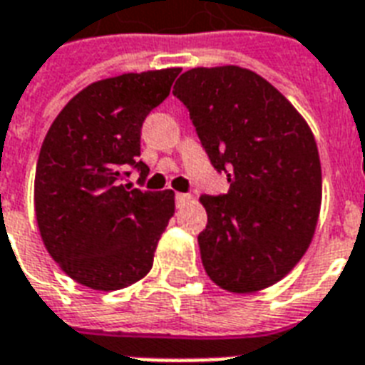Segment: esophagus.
<instances>
[{"mask_svg":"<svg viewBox=\"0 0 365 365\" xmlns=\"http://www.w3.org/2000/svg\"><path fill=\"white\" fill-rule=\"evenodd\" d=\"M174 199H176V205H183V202H189V200H191V195H189V193H176V195H174Z\"/></svg>","mask_w":365,"mask_h":365,"instance_id":"obj_1","label":"esophagus"}]
</instances>
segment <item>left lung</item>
<instances>
[{
  "mask_svg": "<svg viewBox=\"0 0 365 365\" xmlns=\"http://www.w3.org/2000/svg\"><path fill=\"white\" fill-rule=\"evenodd\" d=\"M172 94L212 166L227 174V193L200 197L206 274L235 294L278 282L317 227L322 170L311 128L271 83L237 66L185 71Z\"/></svg>",
  "mask_w": 365,
  "mask_h": 365,
  "instance_id": "left-lung-1",
  "label": "left lung"
}]
</instances>
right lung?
<instances>
[{
	"label": "right lung",
	"mask_w": 365,
	"mask_h": 365,
	"mask_svg": "<svg viewBox=\"0 0 365 365\" xmlns=\"http://www.w3.org/2000/svg\"><path fill=\"white\" fill-rule=\"evenodd\" d=\"M180 68L102 79L66 104L43 140L36 168V217L62 271L93 289H121L148 274L174 214L172 191L143 183L142 125L170 94Z\"/></svg>",
	"instance_id": "add662e5"
}]
</instances>
